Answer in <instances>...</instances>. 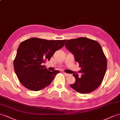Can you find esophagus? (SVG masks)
Masks as SVG:
<instances>
[{
	"instance_id": "obj_1",
	"label": "esophagus",
	"mask_w": 120,
	"mask_h": 120,
	"mask_svg": "<svg viewBox=\"0 0 120 120\" xmlns=\"http://www.w3.org/2000/svg\"><path fill=\"white\" fill-rule=\"evenodd\" d=\"M64 75L66 77H69V76H70V75H71L70 74H68V73H64Z\"/></svg>"
}]
</instances>
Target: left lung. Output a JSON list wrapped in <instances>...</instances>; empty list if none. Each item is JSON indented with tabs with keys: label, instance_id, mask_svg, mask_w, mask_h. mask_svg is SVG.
Masks as SVG:
<instances>
[{
	"label": "left lung",
	"instance_id": "8db88e82",
	"mask_svg": "<svg viewBox=\"0 0 120 120\" xmlns=\"http://www.w3.org/2000/svg\"><path fill=\"white\" fill-rule=\"evenodd\" d=\"M65 47L74 55L81 68L79 77L74 74L76 81L71 87L80 94L91 93L101 84L107 69V59L98 42L85 37L66 40Z\"/></svg>",
	"mask_w": 120,
	"mask_h": 120
}]
</instances>
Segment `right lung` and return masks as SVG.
I'll return each mask as SVG.
<instances>
[{
    "instance_id": "add662e5",
    "label": "right lung",
    "mask_w": 120,
    "mask_h": 120,
    "mask_svg": "<svg viewBox=\"0 0 120 120\" xmlns=\"http://www.w3.org/2000/svg\"><path fill=\"white\" fill-rule=\"evenodd\" d=\"M65 40H47L31 38L22 41L17 51L14 68L25 87L33 91L42 90L54 80L58 71L47 70L43 63L64 45Z\"/></svg>"
}]
</instances>
